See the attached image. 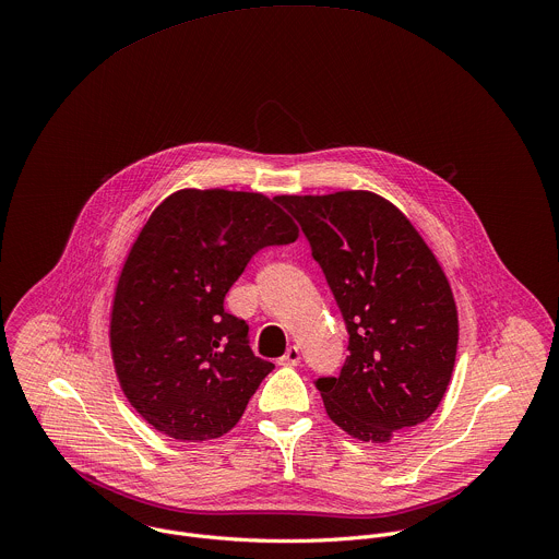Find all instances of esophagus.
<instances>
[{"mask_svg": "<svg viewBox=\"0 0 559 559\" xmlns=\"http://www.w3.org/2000/svg\"><path fill=\"white\" fill-rule=\"evenodd\" d=\"M281 366H298L300 364V348L298 346H289L287 353L278 359Z\"/></svg>", "mask_w": 559, "mask_h": 559, "instance_id": "1", "label": "esophagus"}]
</instances>
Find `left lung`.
I'll list each match as a JSON object with an SVG mask.
<instances>
[{"label":"left lung","instance_id":"1","mask_svg":"<svg viewBox=\"0 0 559 559\" xmlns=\"http://www.w3.org/2000/svg\"><path fill=\"white\" fill-rule=\"evenodd\" d=\"M300 222L348 331L337 378L316 382L329 419L389 443L441 404L459 346L450 281L408 217L370 191L281 195Z\"/></svg>","mask_w":559,"mask_h":559}]
</instances>
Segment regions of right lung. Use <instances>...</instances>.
I'll use <instances>...</instances> for the list:
<instances>
[{
    "instance_id": "right-lung-1",
    "label": "right lung",
    "mask_w": 559,
    "mask_h": 559,
    "mask_svg": "<svg viewBox=\"0 0 559 559\" xmlns=\"http://www.w3.org/2000/svg\"><path fill=\"white\" fill-rule=\"evenodd\" d=\"M298 226L263 193L181 189L135 237L109 313L118 384L157 432L189 443L219 439L274 368L248 344V324L224 298L265 246Z\"/></svg>"
}]
</instances>
